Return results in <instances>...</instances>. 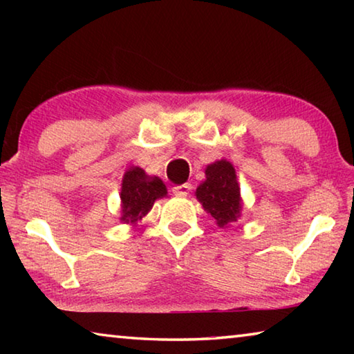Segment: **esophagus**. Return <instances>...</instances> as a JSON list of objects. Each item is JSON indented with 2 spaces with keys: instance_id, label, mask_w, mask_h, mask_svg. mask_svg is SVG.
Listing matches in <instances>:
<instances>
[{
  "instance_id": "34e87169",
  "label": "esophagus",
  "mask_w": 354,
  "mask_h": 354,
  "mask_svg": "<svg viewBox=\"0 0 354 354\" xmlns=\"http://www.w3.org/2000/svg\"><path fill=\"white\" fill-rule=\"evenodd\" d=\"M192 190V184H181V185H175L173 187V194L176 196H187Z\"/></svg>"
}]
</instances>
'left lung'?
Segmentation results:
<instances>
[{
	"label": "left lung",
	"instance_id": "obj_1",
	"mask_svg": "<svg viewBox=\"0 0 354 354\" xmlns=\"http://www.w3.org/2000/svg\"><path fill=\"white\" fill-rule=\"evenodd\" d=\"M195 195L220 227L237 221L241 217V187L234 167L225 159L206 167V181L198 185Z\"/></svg>",
	"mask_w": 354,
	"mask_h": 354
}]
</instances>
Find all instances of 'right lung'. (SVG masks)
Segmentation results:
<instances>
[{
    "mask_svg": "<svg viewBox=\"0 0 354 354\" xmlns=\"http://www.w3.org/2000/svg\"><path fill=\"white\" fill-rule=\"evenodd\" d=\"M167 196V187L162 179L148 176L140 167H131L122 181V217L120 221L136 225L151 211L156 200Z\"/></svg>",
    "mask_w": 354,
    "mask_h": 354,
    "instance_id": "obj_1",
    "label": "right lung"
}]
</instances>
